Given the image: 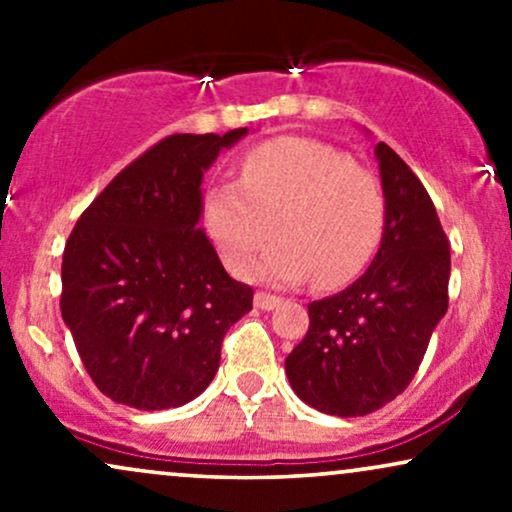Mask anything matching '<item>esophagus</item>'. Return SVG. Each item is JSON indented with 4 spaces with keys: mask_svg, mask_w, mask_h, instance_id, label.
<instances>
[{
    "mask_svg": "<svg viewBox=\"0 0 512 512\" xmlns=\"http://www.w3.org/2000/svg\"><path fill=\"white\" fill-rule=\"evenodd\" d=\"M279 303H281V298H279V296H272V293L260 291V293H257V296H255V305H257V308H260V310H274Z\"/></svg>",
    "mask_w": 512,
    "mask_h": 512,
    "instance_id": "esophagus-1",
    "label": "esophagus"
}]
</instances>
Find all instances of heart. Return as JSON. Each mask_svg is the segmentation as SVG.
Listing matches in <instances>:
<instances>
[{
  "instance_id": "heart-1",
  "label": "heart",
  "mask_w": 512,
  "mask_h": 512,
  "mask_svg": "<svg viewBox=\"0 0 512 512\" xmlns=\"http://www.w3.org/2000/svg\"><path fill=\"white\" fill-rule=\"evenodd\" d=\"M387 221L383 182L332 146L303 137L260 144L243 158L238 185L211 190L204 228L236 276L260 274L272 284L320 289L349 284L380 248Z\"/></svg>"
}]
</instances>
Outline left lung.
Returning a JSON list of instances; mask_svg holds the SVG:
<instances>
[{
    "mask_svg": "<svg viewBox=\"0 0 512 512\" xmlns=\"http://www.w3.org/2000/svg\"><path fill=\"white\" fill-rule=\"evenodd\" d=\"M375 156L387 199L378 255L349 289L308 305V332L286 356L293 392L332 416H366L402 395L448 310L450 243L436 207L390 146Z\"/></svg>",
    "mask_w": 512,
    "mask_h": 512,
    "instance_id": "left-lung-1",
    "label": "left lung"
}]
</instances>
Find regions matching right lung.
Instances as JSON below:
<instances>
[{
	"instance_id": "right-lung-1",
	"label": "right lung",
	"mask_w": 512,
	"mask_h": 512,
	"mask_svg": "<svg viewBox=\"0 0 512 512\" xmlns=\"http://www.w3.org/2000/svg\"><path fill=\"white\" fill-rule=\"evenodd\" d=\"M248 134H170L110 180L62 257L64 325L98 390L134 409L202 395L252 289L199 228L204 170Z\"/></svg>"
}]
</instances>
